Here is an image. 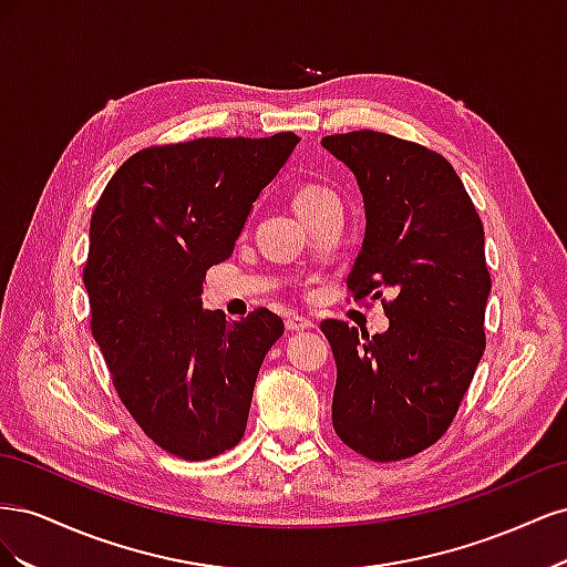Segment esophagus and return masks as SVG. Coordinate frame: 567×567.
Wrapping results in <instances>:
<instances>
[{
  "label": "esophagus",
  "instance_id": "esophagus-1",
  "mask_svg": "<svg viewBox=\"0 0 567 567\" xmlns=\"http://www.w3.org/2000/svg\"><path fill=\"white\" fill-rule=\"evenodd\" d=\"M312 326H315V323H312L310 319L298 317V315L286 319V329H288V331H305V329H312Z\"/></svg>",
  "mask_w": 567,
  "mask_h": 567
}]
</instances>
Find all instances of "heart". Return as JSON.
<instances>
[{"label": "heart", "instance_id": "1", "mask_svg": "<svg viewBox=\"0 0 567 567\" xmlns=\"http://www.w3.org/2000/svg\"><path fill=\"white\" fill-rule=\"evenodd\" d=\"M331 196H333V194L329 192V188L317 186V184H305V186H300L298 192L293 194V208H296V213H305V210L315 208L317 203H321V200H326V198H331Z\"/></svg>", "mask_w": 567, "mask_h": 567}]
</instances>
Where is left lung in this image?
<instances>
[{"label":"left lung","instance_id":"8db88e82","mask_svg":"<svg viewBox=\"0 0 567 567\" xmlns=\"http://www.w3.org/2000/svg\"><path fill=\"white\" fill-rule=\"evenodd\" d=\"M321 146L350 167L364 198L348 288L354 300L392 296L385 333L321 321L338 369L333 427L362 456L400 461L447 433L485 352V229L440 153L371 130L323 136Z\"/></svg>","mask_w":567,"mask_h":567}]
</instances>
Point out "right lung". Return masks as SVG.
<instances>
[{"mask_svg": "<svg viewBox=\"0 0 567 567\" xmlns=\"http://www.w3.org/2000/svg\"><path fill=\"white\" fill-rule=\"evenodd\" d=\"M298 142L279 132L144 148L94 208L82 274L94 340L132 419L179 458L236 447L257 371L284 336L281 317L265 307L229 321L203 310L200 293Z\"/></svg>", "mask_w": 567, "mask_h": 567, "instance_id": "1", "label": "right lung"}]
</instances>
